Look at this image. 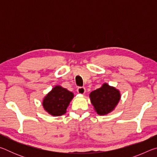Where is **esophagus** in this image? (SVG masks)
Segmentation results:
<instances>
[{"label":"esophagus","mask_w":157,"mask_h":157,"mask_svg":"<svg viewBox=\"0 0 157 157\" xmlns=\"http://www.w3.org/2000/svg\"><path fill=\"white\" fill-rule=\"evenodd\" d=\"M77 91H78V94H84L85 92H86V89H85V88L83 86H79L77 89Z\"/></svg>","instance_id":"esophagus-1"}]
</instances>
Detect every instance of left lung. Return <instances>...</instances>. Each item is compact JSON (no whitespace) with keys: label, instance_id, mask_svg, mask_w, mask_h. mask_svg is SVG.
<instances>
[{"label":"left lung","instance_id":"8db88e82","mask_svg":"<svg viewBox=\"0 0 157 157\" xmlns=\"http://www.w3.org/2000/svg\"><path fill=\"white\" fill-rule=\"evenodd\" d=\"M92 105L99 115H105L111 112L120 100L121 94L118 90L104 84L101 88L90 94Z\"/></svg>","mask_w":157,"mask_h":157}]
</instances>
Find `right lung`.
I'll use <instances>...</instances> for the list:
<instances>
[{
	"mask_svg": "<svg viewBox=\"0 0 157 157\" xmlns=\"http://www.w3.org/2000/svg\"><path fill=\"white\" fill-rule=\"evenodd\" d=\"M73 94L67 89L57 86L48 94L43 101V105L50 114L55 116H62L73 99Z\"/></svg>",
	"mask_w": 157,
	"mask_h": 157,
	"instance_id": "right-lung-1",
	"label": "right lung"
}]
</instances>
